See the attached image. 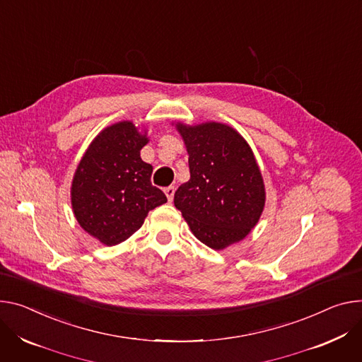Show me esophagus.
<instances>
[{
  "instance_id": "1",
  "label": "esophagus",
  "mask_w": 362,
  "mask_h": 362,
  "mask_svg": "<svg viewBox=\"0 0 362 362\" xmlns=\"http://www.w3.org/2000/svg\"><path fill=\"white\" fill-rule=\"evenodd\" d=\"M175 192H176V187L175 186H169V187H166L164 189V193H166V196H168V199L172 202L173 201V196H175Z\"/></svg>"
}]
</instances>
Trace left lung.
I'll return each instance as SVG.
<instances>
[{
	"label": "left lung",
	"mask_w": 362,
	"mask_h": 362,
	"mask_svg": "<svg viewBox=\"0 0 362 362\" xmlns=\"http://www.w3.org/2000/svg\"><path fill=\"white\" fill-rule=\"evenodd\" d=\"M190 179L175 193L192 234L212 250L244 240L266 205V186L247 140L228 124L176 122Z\"/></svg>",
	"instance_id": "8db88e82"
}]
</instances>
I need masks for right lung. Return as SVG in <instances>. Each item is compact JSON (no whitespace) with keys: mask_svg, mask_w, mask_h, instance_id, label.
I'll list each match as a JSON object with an SVG mask.
<instances>
[{"mask_svg":"<svg viewBox=\"0 0 362 362\" xmlns=\"http://www.w3.org/2000/svg\"><path fill=\"white\" fill-rule=\"evenodd\" d=\"M147 129L119 121L98 134L83 153L71 186L74 215L90 237L112 247L129 238L148 212L168 202L151 185L153 166L141 160Z\"/></svg>","mask_w":362,"mask_h":362,"instance_id":"right-lung-1","label":"right lung"}]
</instances>
